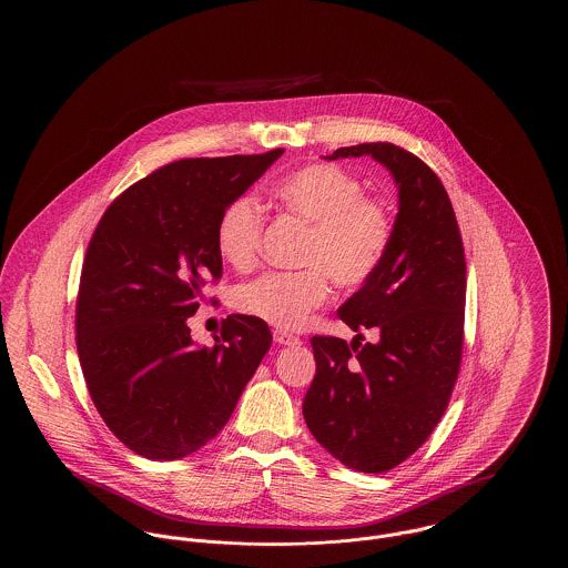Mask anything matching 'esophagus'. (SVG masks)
I'll return each mask as SVG.
<instances>
[{
	"mask_svg": "<svg viewBox=\"0 0 568 568\" xmlns=\"http://www.w3.org/2000/svg\"><path fill=\"white\" fill-rule=\"evenodd\" d=\"M274 343L290 347V345H297L300 338L294 336V334H290V332H285V329H274Z\"/></svg>",
	"mask_w": 568,
	"mask_h": 568,
	"instance_id": "1",
	"label": "esophagus"
}]
</instances>
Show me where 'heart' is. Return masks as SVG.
<instances>
[{"label":"heart","mask_w":568,"mask_h":568,"mask_svg":"<svg viewBox=\"0 0 568 568\" xmlns=\"http://www.w3.org/2000/svg\"><path fill=\"white\" fill-rule=\"evenodd\" d=\"M274 197L311 225L297 272H266L234 292V308L281 329H294L329 294V276L343 290H355L377 274L394 236L385 204L366 197L364 183L341 165H304L276 183ZM264 239L260 204L241 195L216 223V251L225 264L248 271L257 264Z\"/></svg>","instance_id":"heart-1"}]
</instances>
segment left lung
Segmentation results:
<instances>
[{
	"label": "left lung",
	"instance_id": "8db88e82",
	"mask_svg": "<svg viewBox=\"0 0 568 568\" xmlns=\"http://www.w3.org/2000/svg\"><path fill=\"white\" fill-rule=\"evenodd\" d=\"M371 155L398 187V215L377 274L338 317L377 341L313 336L317 373L304 422L347 468L385 473L413 456L449 405L464 341L466 262L452 200L433 170L389 142L336 149L327 160Z\"/></svg>",
	"mask_w": 568,
	"mask_h": 568
}]
</instances>
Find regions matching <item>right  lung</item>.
Listing matches in <instances>:
<instances>
[{"label": "right lung", "instance_id": "1", "mask_svg": "<svg viewBox=\"0 0 568 568\" xmlns=\"http://www.w3.org/2000/svg\"><path fill=\"white\" fill-rule=\"evenodd\" d=\"M285 149L168 163L100 219L81 272L77 347L91 400L125 447L179 459L232 417L271 349L262 320L230 315L213 347H193L187 317L221 278L216 223Z\"/></svg>", "mask_w": 568, "mask_h": 568}]
</instances>
